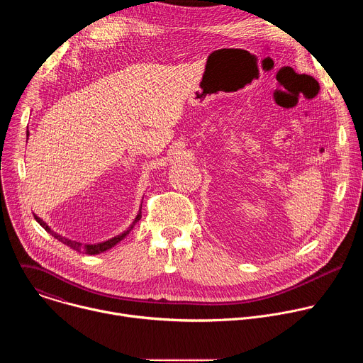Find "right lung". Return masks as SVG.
Returning <instances> with one entry per match:
<instances>
[{"mask_svg": "<svg viewBox=\"0 0 363 363\" xmlns=\"http://www.w3.org/2000/svg\"><path fill=\"white\" fill-rule=\"evenodd\" d=\"M27 138H28V132H27ZM142 208V206H140ZM34 218H35V221L47 231V233H50L51 235H53L55 238H57L60 242H63V244H66V245H69L70 248H73V250H76V251H80V252H86V254H90V255H94V254H99V252H103V251H106V250H109V248H112L113 245H116L121 240H123L129 233H130V230L135 227V224L142 218V211H139V214L136 216V218H135V221L132 223V225L125 231V233H122L121 235H116V237H113V238H111V240H108V241H105V242H100V244H82V242H79V241H73V240H69V238H66V237H63V235H60V234H57V233H55V231H51V228L41 220V218H38L37 216H34Z\"/></svg>", "mask_w": 363, "mask_h": 363, "instance_id": "add662e5", "label": "right lung"}]
</instances>
